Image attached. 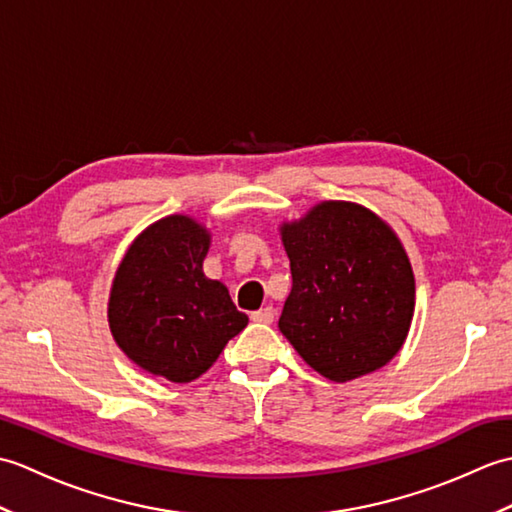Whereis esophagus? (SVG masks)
<instances>
[{"instance_id": "esophagus-1", "label": "esophagus", "mask_w": 512, "mask_h": 512, "mask_svg": "<svg viewBox=\"0 0 512 512\" xmlns=\"http://www.w3.org/2000/svg\"><path fill=\"white\" fill-rule=\"evenodd\" d=\"M250 319L257 321V323H273L275 319V308L273 306H266V308H259L253 314H250Z\"/></svg>"}]
</instances>
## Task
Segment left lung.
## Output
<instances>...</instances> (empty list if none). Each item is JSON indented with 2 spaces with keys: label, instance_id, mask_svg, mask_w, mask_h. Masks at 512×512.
<instances>
[{
  "label": "left lung",
  "instance_id": "obj_1",
  "mask_svg": "<svg viewBox=\"0 0 512 512\" xmlns=\"http://www.w3.org/2000/svg\"><path fill=\"white\" fill-rule=\"evenodd\" d=\"M292 290L279 330L314 372L347 383L407 339L416 281L396 233L354 202H321L281 226Z\"/></svg>",
  "mask_w": 512,
  "mask_h": 512
}]
</instances>
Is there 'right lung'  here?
I'll return each instance as SVG.
<instances>
[{"label": "right lung", "mask_w": 512, "mask_h": 512, "mask_svg": "<svg viewBox=\"0 0 512 512\" xmlns=\"http://www.w3.org/2000/svg\"><path fill=\"white\" fill-rule=\"evenodd\" d=\"M211 235L189 215L147 226L116 270L110 330L118 347L171 383H191L248 323L224 284L204 275Z\"/></svg>", "instance_id": "1"}]
</instances>
